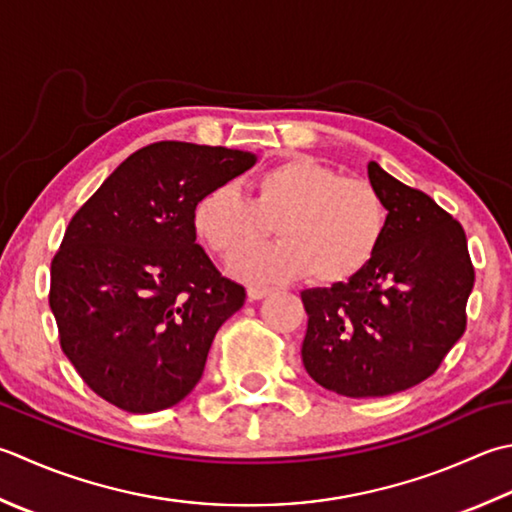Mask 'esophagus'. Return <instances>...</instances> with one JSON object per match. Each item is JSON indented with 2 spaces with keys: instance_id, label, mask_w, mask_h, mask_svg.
<instances>
[{
  "instance_id": "1",
  "label": "esophagus",
  "mask_w": 512,
  "mask_h": 512,
  "mask_svg": "<svg viewBox=\"0 0 512 512\" xmlns=\"http://www.w3.org/2000/svg\"><path fill=\"white\" fill-rule=\"evenodd\" d=\"M266 295H270V288H266V286H250V288H248V299H250V302H257V299H264Z\"/></svg>"
}]
</instances>
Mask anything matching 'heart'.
I'll list each match as a JSON object with an SVG mask.
<instances>
[{
	"label": "heart",
	"mask_w": 512,
	"mask_h": 512,
	"mask_svg": "<svg viewBox=\"0 0 512 512\" xmlns=\"http://www.w3.org/2000/svg\"><path fill=\"white\" fill-rule=\"evenodd\" d=\"M277 245L239 259L235 273L250 282H288L313 273L324 286L346 284L373 262L388 228L379 190L342 177L313 157H288L253 179L244 199L219 184L197 199L193 228L217 257L233 262L261 243L272 224Z\"/></svg>",
	"instance_id": "heart-1"
}]
</instances>
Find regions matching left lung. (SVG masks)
I'll use <instances>...</instances> for the list:
<instances>
[{
  "instance_id": "left-lung-1",
  "label": "left lung",
  "mask_w": 512,
  "mask_h": 512,
  "mask_svg": "<svg viewBox=\"0 0 512 512\" xmlns=\"http://www.w3.org/2000/svg\"><path fill=\"white\" fill-rule=\"evenodd\" d=\"M368 179L388 210L375 259L346 284L302 293L306 373L344 397H386L433 375L464 335L475 284L453 215L377 162Z\"/></svg>"
}]
</instances>
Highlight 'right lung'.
<instances>
[{"mask_svg":"<svg viewBox=\"0 0 512 512\" xmlns=\"http://www.w3.org/2000/svg\"><path fill=\"white\" fill-rule=\"evenodd\" d=\"M257 157L157 142L124 159L77 210L50 264L59 344L86 386L128 413L182 402L246 290L195 244L193 208Z\"/></svg>","mask_w":512,"mask_h":512,"instance_id":"add662e5","label":"right lung"}]
</instances>
